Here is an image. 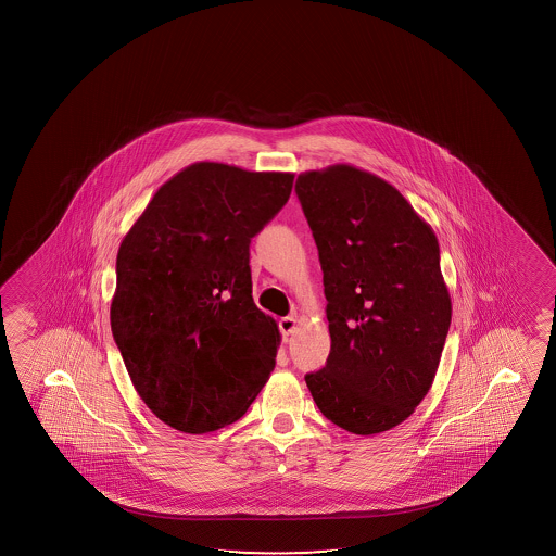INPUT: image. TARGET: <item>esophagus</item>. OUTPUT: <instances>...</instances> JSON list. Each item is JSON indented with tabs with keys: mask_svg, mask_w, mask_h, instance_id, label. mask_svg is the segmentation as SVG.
<instances>
[{
	"mask_svg": "<svg viewBox=\"0 0 556 556\" xmlns=\"http://www.w3.org/2000/svg\"><path fill=\"white\" fill-rule=\"evenodd\" d=\"M296 317H292V315H289V317H282V319L279 320V330H281L282 336L292 334V332L296 330Z\"/></svg>",
	"mask_w": 556,
	"mask_h": 556,
	"instance_id": "esophagus-1",
	"label": "esophagus"
}]
</instances>
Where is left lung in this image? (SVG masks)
<instances>
[{
  "label": "left lung",
  "mask_w": 556,
  "mask_h": 556,
  "mask_svg": "<svg viewBox=\"0 0 556 556\" xmlns=\"http://www.w3.org/2000/svg\"><path fill=\"white\" fill-rule=\"evenodd\" d=\"M319 251L330 355L305 374L325 418L355 434L403 424L433 386L452 320L433 229L401 191L351 165L298 176Z\"/></svg>",
  "instance_id": "left-lung-1"
}]
</instances>
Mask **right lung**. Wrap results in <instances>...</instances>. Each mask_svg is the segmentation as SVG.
<instances>
[{
	"instance_id": "1",
	"label": "right lung",
	"mask_w": 556,
	"mask_h": 556,
	"mask_svg": "<svg viewBox=\"0 0 556 556\" xmlns=\"http://www.w3.org/2000/svg\"><path fill=\"white\" fill-rule=\"evenodd\" d=\"M294 175L201 161L163 184L125 236L110 323L146 406L182 433L243 416L275 368L279 328L252 300V237Z\"/></svg>"
}]
</instances>
